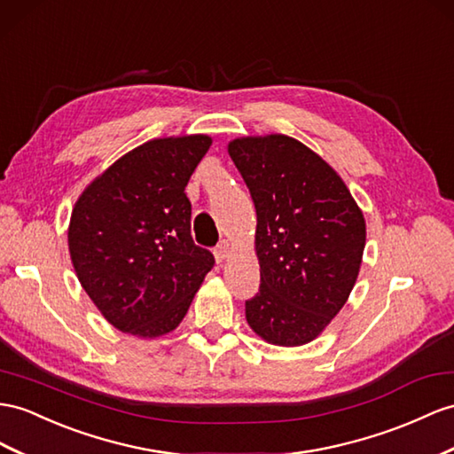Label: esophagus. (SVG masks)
<instances>
[{
    "mask_svg": "<svg viewBox=\"0 0 454 454\" xmlns=\"http://www.w3.org/2000/svg\"><path fill=\"white\" fill-rule=\"evenodd\" d=\"M228 254H230V243H228V241H223V243H220V246L215 249V259H216V262L223 264V262L228 259Z\"/></svg>",
    "mask_w": 454,
    "mask_h": 454,
    "instance_id": "1",
    "label": "esophagus"
}]
</instances>
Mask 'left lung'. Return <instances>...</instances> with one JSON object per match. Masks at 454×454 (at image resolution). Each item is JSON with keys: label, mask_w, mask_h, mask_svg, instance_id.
<instances>
[{"label": "left lung", "mask_w": 454, "mask_h": 454, "mask_svg": "<svg viewBox=\"0 0 454 454\" xmlns=\"http://www.w3.org/2000/svg\"><path fill=\"white\" fill-rule=\"evenodd\" d=\"M228 153L257 211L261 287L246 301L247 324L266 343H310L353 292L364 215L340 174L295 137H236Z\"/></svg>", "instance_id": "1"}]
</instances>
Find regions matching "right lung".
<instances>
[{
	"label": "right lung",
	"mask_w": 454,
	"mask_h": 454,
	"mask_svg": "<svg viewBox=\"0 0 454 454\" xmlns=\"http://www.w3.org/2000/svg\"><path fill=\"white\" fill-rule=\"evenodd\" d=\"M211 144L205 134L149 139L76 200L68 253L78 282L116 330L144 340L176 330L213 269L211 251L192 239L185 195Z\"/></svg>",
	"instance_id": "right-lung-1"
}]
</instances>
